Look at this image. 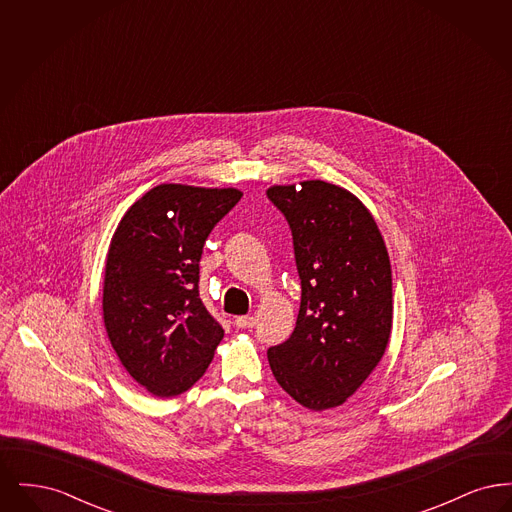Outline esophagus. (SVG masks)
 I'll return each instance as SVG.
<instances>
[{"instance_id": "obj_1", "label": "esophagus", "mask_w": 512, "mask_h": 512, "mask_svg": "<svg viewBox=\"0 0 512 512\" xmlns=\"http://www.w3.org/2000/svg\"><path fill=\"white\" fill-rule=\"evenodd\" d=\"M234 324L238 326V328H253L255 324H257V318L255 317H238L234 320Z\"/></svg>"}]
</instances>
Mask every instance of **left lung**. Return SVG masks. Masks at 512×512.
<instances>
[{
	"instance_id": "left-lung-1",
	"label": "left lung",
	"mask_w": 512,
	"mask_h": 512,
	"mask_svg": "<svg viewBox=\"0 0 512 512\" xmlns=\"http://www.w3.org/2000/svg\"><path fill=\"white\" fill-rule=\"evenodd\" d=\"M292 228L301 305L290 340L268 349L280 388L311 409L340 407L382 361L391 334L388 247L365 203L324 180L270 186Z\"/></svg>"
}]
</instances>
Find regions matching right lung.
Here are the masks:
<instances>
[{"label":"right lung","instance_id":"add662e5","mask_svg":"<svg viewBox=\"0 0 512 512\" xmlns=\"http://www.w3.org/2000/svg\"><path fill=\"white\" fill-rule=\"evenodd\" d=\"M236 188L159 184L130 205L107 251L103 324L124 370L151 395L190 390L224 330L199 299V259Z\"/></svg>","mask_w":512,"mask_h":512}]
</instances>
